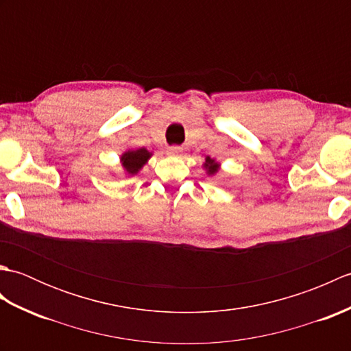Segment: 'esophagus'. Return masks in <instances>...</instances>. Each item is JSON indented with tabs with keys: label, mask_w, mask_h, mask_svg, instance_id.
<instances>
[{
	"label": "esophagus",
	"mask_w": 351,
	"mask_h": 351,
	"mask_svg": "<svg viewBox=\"0 0 351 351\" xmlns=\"http://www.w3.org/2000/svg\"><path fill=\"white\" fill-rule=\"evenodd\" d=\"M167 154L173 156H180L182 154V149L180 146H171L167 149Z\"/></svg>",
	"instance_id": "obj_1"
}]
</instances>
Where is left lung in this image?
Returning <instances> with one entry per match:
<instances>
[{
	"mask_svg": "<svg viewBox=\"0 0 351 351\" xmlns=\"http://www.w3.org/2000/svg\"><path fill=\"white\" fill-rule=\"evenodd\" d=\"M202 167L205 170V173L208 176L213 178V176H215L220 171V162L215 160V158H211V156H206L204 164H202Z\"/></svg>",
	"mask_w": 351,
	"mask_h": 351,
	"instance_id": "8db88e82",
	"label": "left lung"
}]
</instances>
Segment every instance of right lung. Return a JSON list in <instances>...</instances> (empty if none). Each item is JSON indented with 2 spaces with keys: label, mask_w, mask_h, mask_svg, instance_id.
<instances>
[{
  "label": "right lung",
  "mask_w": 351,
  "mask_h": 351,
  "mask_svg": "<svg viewBox=\"0 0 351 351\" xmlns=\"http://www.w3.org/2000/svg\"><path fill=\"white\" fill-rule=\"evenodd\" d=\"M154 154L149 152L146 147L140 149H126L121 155V166L126 178L136 176L138 171L145 167V164L151 160Z\"/></svg>",
  "instance_id": "1"
}]
</instances>
